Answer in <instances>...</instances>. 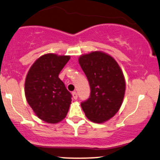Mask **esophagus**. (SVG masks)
<instances>
[{"label":"esophagus","mask_w":160,"mask_h":160,"mask_svg":"<svg viewBox=\"0 0 160 160\" xmlns=\"http://www.w3.org/2000/svg\"><path fill=\"white\" fill-rule=\"evenodd\" d=\"M72 94L73 98L75 99V100H76V99L78 98V94H77V92L75 91V92H72Z\"/></svg>","instance_id":"34e87169"}]
</instances>
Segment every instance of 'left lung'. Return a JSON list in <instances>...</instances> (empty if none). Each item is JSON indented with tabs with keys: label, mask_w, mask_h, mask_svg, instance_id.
Listing matches in <instances>:
<instances>
[{
	"label": "left lung",
	"mask_w": 160,
	"mask_h": 160,
	"mask_svg": "<svg viewBox=\"0 0 160 160\" xmlns=\"http://www.w3.org/2000/svg\"><path fill=\"white\" fill-rule=\"evenodd\" d=\"M78 62L88 80L90 98L81 104L91 121L101 123L119 111L126 82L121 67L112 56L101 51L82 55Z\"/></svg>",
	"instance_id": "obj_1"
}]
</instances>
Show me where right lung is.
<instances>
[{
	"label": "right lung",
	"instance_id": "add662e5",
	"mask_svg": "<svg viewBox=\"0 0 160 160\" xmlns=\"http://www.w3.org/2000/svg\"><path fill=\"white\" fill-rule=\"evenodd\" d=\"M69 59V56L47 53L36 60L27 72L26 98L35 114L46 123L62 121L69 109L72 94L59 78Z\"/></svg>",
	"mask_w": 160,
	"mask_h": 160
}]
</instances>
